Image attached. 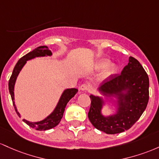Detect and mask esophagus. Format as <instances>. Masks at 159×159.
<instances>
[{
  "mask_svg": "<svg viewBox=\"0 0 159 159\" xmlns=\"http://www.w3.org/2000/svg\"><path fill=\"white\" fill-rule=\"evenodd\" d=\"M89 88V85L88 84H83L80 86L79 89L81 92H86Z\"/></svg>",
  "mask_w": 159,
  "mask_h": 159,
  "instance_id": "34e87169",
  "label": "esophagus"
}]
</instances>
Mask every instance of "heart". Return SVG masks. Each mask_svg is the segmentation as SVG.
Listing matches in <instances>:
<instances>
[{"mask_svg": "<svg viewBox=\"0 0 159 159\" xmlns=\"http://www.w3.org/2000/svg\"><path fill=\"white\" fill-rule=\"evenodd\" d=\"M104 70L101 73V76H100V80H103L109 76H112L116 73L117 70V67L115 64L110 63V61L107 59H99L96 61L95 65H94V70Z\"/></svg>", "mask_w": 159, "mask_h": 159, "instance_id": "heart-1", "label": "heart"}]
</instances>
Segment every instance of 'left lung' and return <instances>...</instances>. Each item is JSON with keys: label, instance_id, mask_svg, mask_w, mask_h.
Listing matches in <instances>:
<instances>
[{"label": "left lung", "instance_id": "8db88e82", "mask_svg": "<svg viewBox=\"0 0 159 159\" xmlns=\"http://www.w3.org/2000/svg\"><path fill=\"white\" fill-rule=\"evenodd\" d=\"M98 89L104 96L91 94V107L88 117L98 130L108 134L127 131L140 119L149 101V81L140 62L129 57L128 63L121 74L110 76ZM107 101L116 107L113 114L104 116L102 109Z\"/></svg>", "mask_w": 159, "mask_h": 159}]
</instances>
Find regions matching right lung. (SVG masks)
<instances>
[{"label":"right lung","instance_id":"1","mask_svg":"<svg viewBox=\"0 0 159 159\" xmlns=\"http://www.w3.org/2000/svg\"><path fill=\"white\" fill-rule=\"evenodd\" d=\"M52 55V53L51 50H49V48L46 46H39V47L28 52L25 56L22 57L18 61L16 65L14 67L12 74L11 76H10V79L9 80V91H10V94L11 95L14 108H15L16 112L17 115L19 117L21 116V115L18 112L15 104V101H14V100H15V98H14V86H15V83L16 81L18 75L19 74L22 67L26 64L27 61L33 59V58H36V57L51 56ZM77 92L78 89L74 88L67 89L64 90L63 93L61 95L59 101L57 103L54 110L47 117H46L45 119L40 121V122H29V121L26 120V119H23V122H25L30 127L34 128L37 131H46V130H49L56 127V125H58V123L60 122L61 119L63 117V114L64 112H65L66 106H67V103L69 102V101L73 97H74V95L77 93Z\"/></svg>","mask_w":159,"mask_h":159}]
</instances>
